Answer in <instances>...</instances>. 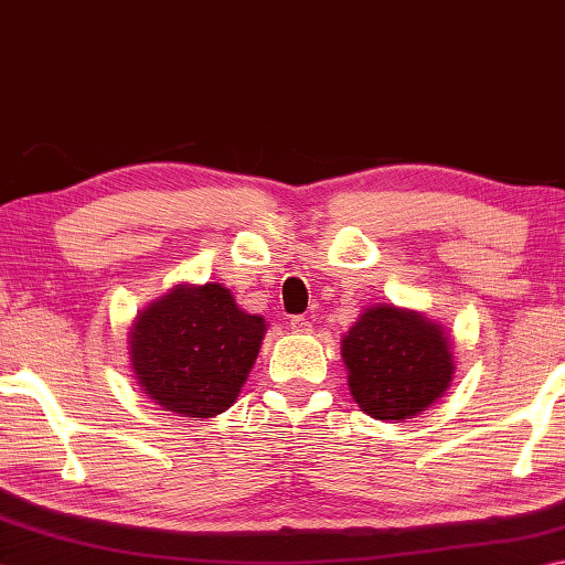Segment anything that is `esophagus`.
<instances>
[{
	"label": "esophagus",
	"instance_id": "1",
	"mask_svg": "<svg viewBox=\"0 0 565 565\" xmlns=\"http://www.w3.org/2000/svg\"><path fill=\"white\" fill-rule=\"evenodd\" d=\"M290 330L292 332H310L312 330L310 318H305V315H292V318H290Z\"/></svg>",
	"mask_w": 565,
	"mask_h": 565
}]
</instances>
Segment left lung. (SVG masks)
Segmentation results:
<instances>
[{"label": "left lung", "instance_id": "8db88e82", "mask_svg": "<svg viewBox=\"0 0 565 565\" xmlns=\"http://www.w3.org/2000/svg\"><path fill=\"white\" fill-rule=\"evenodd\" d=\"M354 402L374 419H409L437 402L454 374L439 324L399 308H372L344 334Z\"/></svg>", "mask_w": 565, "mask_h": 565}]
</instances>
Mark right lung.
<instances>
[{"mask_svg": "<svg viewBox=\"0 0 565 565\" xmlns=\"http://www.w3.org/2000/svg\"><path fill=\"white\" fill-rule=\"evenodd\" d=\"M265 322L235 305L231 290L178 285L138 315L131 362L143 392L178 417L207 419L241 394L260 352Z\"/></svg>", "mask_w": 565, "mask_h": 565, "instance_id": "right-lung-1", "label": "right lung"}]
</instances>
